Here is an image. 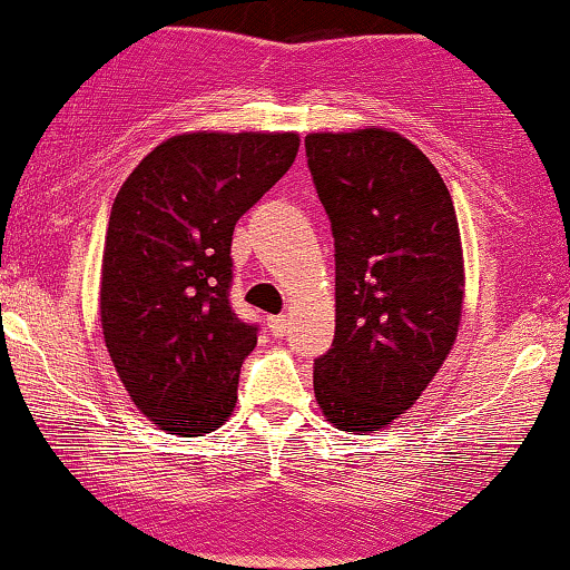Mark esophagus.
<instances>
[{
  "instance_id": "1",
  "label": "esophagus",
  "mask_w": 570,
  "mask_h": 570,
  "mask_svg": "<svg viewBox=\"0 0 570 570\" xmlns=\"http://www.w3.org/2000/svg\"><path fill=\"white\" fill-rule=\"evenodd\" d=\"M287 324H291V318H287V316H269V318H267L269 332L275 334V337H285V334H287Z\"/></svg>"
}]
</instances>
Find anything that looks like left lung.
Listing matches in <instances>:
<instances>
[{"label":"left lung","instance_id":"obj_1","mask_svg":"<svg viewBox=\"0 0 570 570\" xmlns=\"http://www.w3.org/2000/svg\"><path fill=\"white\" fill-rule=\"evenodd\" d=\"M306 155L332 223L337 298L314 394L330 423L363 435L410 410L451 353L462 236L441 174L396 131H314Z\"/></svg>","mask_w":570,"mask_h":570}]
</instances>
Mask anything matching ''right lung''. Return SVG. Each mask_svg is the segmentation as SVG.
Segmentation results:
<instances>
[{"label":"right lung","mask_w":570,"mask_h":570,"mask_svg":"<svg viewBox=\"0 0 570 570\" xmlns=\"http://www.w3.org/2000/svg\"><path fill=\"white\" fill-rule=\"evenodd\" d=\"M295 131H189L131 170L108 217L100 326L131 402L160 431L202 435L233 415L256 326L233 314L230 240L293 166Z\"/></svg>","instance_id":"add662e5"}]
</instances>
